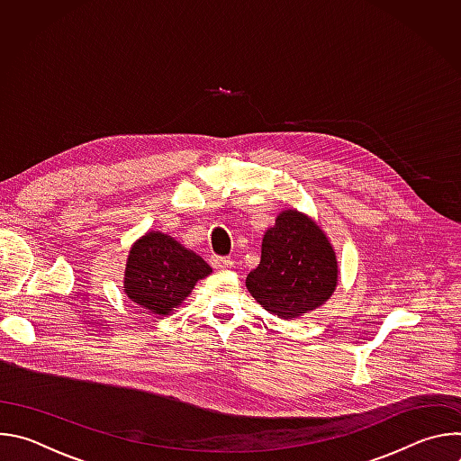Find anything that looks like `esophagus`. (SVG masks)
Listing matches in <instances>:
<instances>
[{
  "label": "esophagus",
  "mask_w": 461,
  "mask_h": 461,
  "mask_svg": "<svg viewBox=\"0 0 461 461\" xmlns=\"http://www.w3.org/2000/svg\"><path fill=\"white\" fill-rule=\"evenodd\" d=\"M212 265L219 270H230V268H233V260L230 257H213Z\"/></svg>",
  "instance_id": "esophagus-1"
}]
</instances>
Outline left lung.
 Masks as SVG:
<instances>
[{"label":"left lung","mask_w":461,"mask_h":461,"mask_svg":"<svg viewBox=\"0 0 461 461\" xmlns=\"http://www.w3.org/2000/svg\"><path fill=\"white\" fill-rule=\"evenodd\" d=\"M339 277L336 251L308 215L286 210L262 239L260 265L248 274L253 299L281 319L301 317L332 297Z\"/></svg>","instance_id":"1"}]
</instances>
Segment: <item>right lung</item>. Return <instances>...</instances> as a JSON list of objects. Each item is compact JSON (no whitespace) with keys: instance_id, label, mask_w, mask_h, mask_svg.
<instances>
[{"instance_id":"obj_1","label":"right lung","mask_w":461,"mask_h":461,"mask_svg":"<svg viewBox=\"0 0 461 461\" xmlns=\"http://www.w3.org/2000/svg\"><path fill=\"white\" fill-rule=\"evenodd\" d=\"M210 274L212 268L201 255L169 235L148 231L129 249L123 292L142 308L169 315Z\"/></svg>"}]
</instances>
